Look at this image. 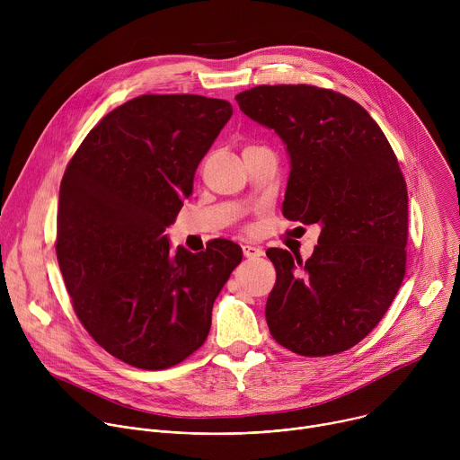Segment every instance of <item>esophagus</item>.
Instances as JSON below:
<instances>
[{
    "mask_svg": "<svg viewBox=\"0 0 460 460\" xmlns=\"http://www.w3.org/2000/svg\"><path fill=\"white\" fill-rule=\"evenodd\" d=\"M242 249H243V256L245 258H258V256L264 254V251H261V247H258V245H249L247 243Z\"/></svg>",
    "mask_w": 460,
    "mask_h": 460,
    "instance_id": "1",
    "label": "esophagus"
}]
</instances>
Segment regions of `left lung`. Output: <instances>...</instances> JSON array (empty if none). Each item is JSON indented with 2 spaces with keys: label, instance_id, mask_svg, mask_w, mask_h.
Here are the masks:
<instances>
[{
  "label": "left lung",
  "instance_id": "left-lung-1",
  "mask_svg": "<svg viewBox=\"0 0 460 460\" xmlns=\"http://www.w3.org/2000/svg\"><path fill=\"white\" fill-rule=\"evenodd\" d=\"M240 111L273 128L291 158L282 213L318 224L311 258L271 247L273 339L304 357L346 351L371 333L406 273L408 187L382 128L355 100L314 85H258Z\"/></svg>",
  "mask_w": 460,
  "mask_h": 460
}]
</instances>
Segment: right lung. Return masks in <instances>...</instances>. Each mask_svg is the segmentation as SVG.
<instances>
[{
  "instance_id": "right-lung-1",
  "label": "right lung",
  "mask_w": 460,
  "mask_h": 460,
  "mask_svg": "<svg viewBox=\"0 0 460 460\" xmlns=\"http://www.w3.org/2000/svg\"><path fill=\"white\" fill-rule=\"evenodd\" d=\"M231 114L226 100L144 94L103 116L65 169L56 238L65 288L89 335L128 366L167 369L199 349L242 261L231 240L172 254L164 234Z\"/></svg>"
}]
</instances>
